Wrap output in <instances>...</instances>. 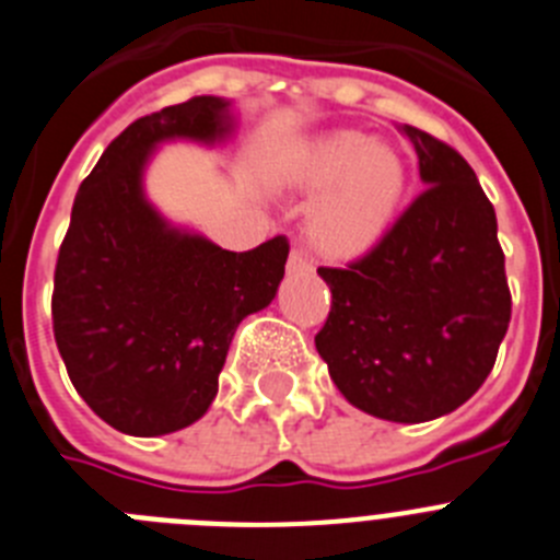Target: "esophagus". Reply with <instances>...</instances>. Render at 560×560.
Returning <instances> with one entry per match:
<instances>
[{"instance_id": "obj_1", "label": "esophagus", "mask_w": 560, "mask_h": 560, "mask_svg": "<svg viewBox=\"0 0 560 560\" xmlns=\"http://www.w3.org/2000/svg\"><path fill=\"white\" fill-rule=\"evenodd\" d=\"M314 266H311V260L305 258V253L302 249H291L289 255V271H311Z\"/></svg>"}]
</instances>
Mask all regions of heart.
I'll return each instance as SVG.
<instances>
[{
  "label": "heart",
  "instance_id": "heart-1",
  "mask_svg": "<svg viewBox=\"0 0 560 560\" xmlns=\"http://www.w3.org/2000/svg\"><path fill=\"white\" fill-rule=\"evenodd\" d=\"M291 177L300 186L325 188L311 210L314 244L336 258H355L392 228L408 172L392 143L336 130L296 152Z\"/></svg>",
  "mask_w": 560,
  "mask_h": 560
}]
</instances>
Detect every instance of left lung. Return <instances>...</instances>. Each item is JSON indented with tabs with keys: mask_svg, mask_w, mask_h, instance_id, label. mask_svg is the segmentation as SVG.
I'll return each mask as SVG.
<instances>
[{
	"mask_svg": "<svg viewBox=\"0 0 560 560\" xmlns=\"http://www.w3.org/2000/svg\"><path fill=\"white\" fill-rule=\"evenodd\" d=\"M428 188L363 258L319 266L316 350L338 392L388 422H430L486 383L511 322L494 205L450 143L405 125Z\"/></svg>",
	"mask_w": 560,
	"mask_h": 560,
	"instance_id": "obj_1",
	"label": "left lung"
}]
</instances>
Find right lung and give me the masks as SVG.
Instances as JSON below:
<instances>
[{"instance_id": "obj_1", "label": "right lung", "mask_w": 560, "mask_h": 560, "mask_svg": "<svg viewBox=\"0 0 560 560\" xmlns=\"http://www.w3.org/2000/svg\"><path fill=\"white\" fill-rule=\"evenodd\" d=\"M230 102L194 96L141 116L82 179L55 266L52 330L71 383L127 435L188 428L210 408L241 319L269 305L289 238L230 253L143 197V166L168 138L222 141Z\"/></svg>"}]
</instances>
